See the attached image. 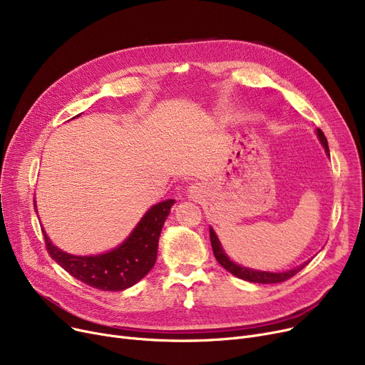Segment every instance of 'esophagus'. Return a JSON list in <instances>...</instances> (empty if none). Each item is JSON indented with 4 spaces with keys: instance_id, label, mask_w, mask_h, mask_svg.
Here are the masks:
<instances>
[{
    "instance_id": "1",
    "label": "esophagus",
    "mask_w": 365,
    "mask_h": 365,
    "mask_svg": "<svg viewBox=\"0 0 365 365\" xmlns=\"http://www.w3.org/2000/svg\"><path fill=\"white\" fill-rule=\"evenodd\" d=\"M187 194H189V198H192V200L198 201V200L205 194V186H204V183H194L192 186H189Z\"/></svg>"
}]
</instances>
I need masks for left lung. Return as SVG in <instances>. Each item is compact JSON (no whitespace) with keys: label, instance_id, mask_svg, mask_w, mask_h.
<instances>
[{"label":"left lung","instance_id":"left-lung-1","mask_svg":"<svg viewBox=\"0 0 365 365\" xmlns=\"http://www.w3.org/2000/svg\"><path fill=\"white\" fill-rule=\"evenodd\" d=\"M317 136H318L321 145L324 146L325 153H327V155L330 157V149H329L327 139H325L324 133H322L319 128H317ZM210 241H212V247H213V253H215L216 260L225 267V269H226L227 272H231L232 275H235L237 278H241V279L248 281V282H259V284H277V282H282V281H287L289 278L294 277L299 271H302L303 267L309 263V262H304V263H302L300 266L294 267V269L285 271V272L256 271V269H250V267L241 266V264L232 262L231 259L227 257V255L225 253V250L222 248V244H220V241H219L216 232L213 231V227H210Z\"/></svg>","mask_w":365,"mask_h":365}]
</instances>
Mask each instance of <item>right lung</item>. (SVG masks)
Returning <instances> with one entry per match:
<instances>
[{"instance_id": "right-lung-1", "label": "right lung", "mask_w": 365, "mask_h": 365, "mask_svg": "<svg viewBox=\"0 0 365 365\" xmlns=\"http://www.w3.org/2000/svg\"><path fill=\"white\" fill-rule=\"evenodd\" d=\"M175 200L152 205L131 234L113 250L94 256H75L53 245L41 227L47 252L66 272L81 282L103 292H123L139 282L155 264L163 225ZM35 212L36 204L34 202Z\"/></svg>"}]
</instances>
